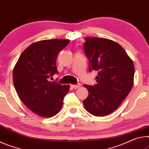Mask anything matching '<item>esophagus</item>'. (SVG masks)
Returning <instances> with one entry per match:
<instances>
[{"instance_id": "1", "label": "esophagus", "mask_w": 149, "mask_h": 149, "mask_svg": "<svg viewBox=\"0 0 149 149\" xmlns=\"http://www.w3.org/2000/svg\"><path fill=\"white\" fill-rule=\"evenodd\" d=\"M71 86L72 88H73L74 89H77V88H79L80 86V84H76V85H71Z\"/></svg>"}]
</instances>
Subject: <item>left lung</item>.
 Listing matches in <instances>:
<instances>
[{
	"label": "left lung",
	"instance_id": "1",
	"mask_svg": "<svg viewBox=\"0 0 149 149\" xmlns=\"http://www.w3.org/2000/svg\"><path fill=\"white\" fill-rule=\"evenodd\" d=\"M84 51L89 70L97 71V84L84 85L88 96L83 101L86 110L95 116L111 113L120 106L133 85L135 67L124 49L106 38H85Z\"/></svg>",
	"mask_w": 149,
	"mask_h": 149
}]
</instances>
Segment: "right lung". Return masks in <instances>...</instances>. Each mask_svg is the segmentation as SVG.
I'll use <instances>...</instances> for the list:
<instances>
[{"label":"right lung","instance_id":"1","mask_svg":"<svg viewBox=\"0 0 149 149\" xmlns=\"http://www.w3.org/2000/svg\"><path fill=\"white\" fill-rule=\"evenodd\" d=\"M70 42L68 40H46L28 46L19 56L13 70V82L23 103L34 113L51 118L60 111L69 85L49 79L58 73V53Z\"/></svg>","mask_w":149,"mask_h":149}]
</instances>
